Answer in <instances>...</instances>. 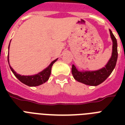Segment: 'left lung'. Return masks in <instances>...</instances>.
I'll use <instances>...</instances> for the list:
<instances>
[{"label": "left lung", "instance_id": "1", "mask_svg": "<svg viewBox=\"0 0 125 125\" xmlns=\"http://www.w3.org/2000/svg\"><path fill=\"white\" fill-rule=\"evenodd\" d=\"M112 40V52L110 60L105 67L97 71H78L74 65L72 66V74L78 82L85 85L96 86L103 83L112 73L117 60V43L112 32L110 30Z\"/></svg>", "mask_w": 125, "mask_h": 125}]
</instances>
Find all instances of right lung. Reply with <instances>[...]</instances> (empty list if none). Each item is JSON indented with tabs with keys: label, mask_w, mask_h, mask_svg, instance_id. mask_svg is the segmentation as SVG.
Segmentation results:
<instances>
[{
	"label": "right lung",
	"mask_w": 125,
	"mask_h": 125,
	"mask_svg": "<svg viewBox=\"0 0 125 125\" xmlns=\"http://www.w3.org/2000/svg\"><path fill=\"white\" fill-rule=\"evenodd\" d=\"M10 44H9L8 49H10ZM58 58L52 61V62L49 64V65L47 67L43 70L41 72L38 73V74H34V75H28V76H24V75H21L19 74H17L14 70L11 67L10 65V62H9V54L8 55V61L9 65L10 67L11 70L12 71V73L14 74L17 79L19 80H20L22 83H24L25 85L30 86V87H34V86H38V85H42L45 82H46L47 80H49L50 75L51 73V69L52 67V65L54 64V63H55L57 61Z\"/></svg>",
	"instance_id": "1"
}]
</instances>
